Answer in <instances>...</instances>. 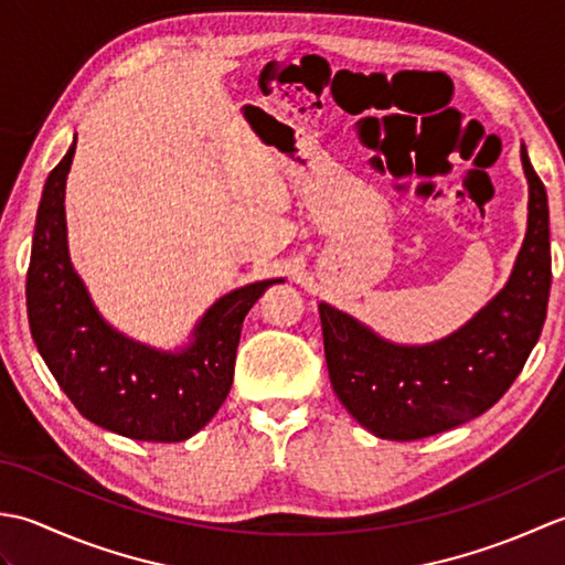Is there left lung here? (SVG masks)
<instances>
[{
    "label": "left lung",
    "mask_w": 565,
    "mask_h": 565,
    "mask_svg": "<svg viewBox=\"0 0 565 565\" xmlns=\"http://www.w3.org/2000/svg\"><path fill=\"white\" fill-rule=\"evenodd\" d=\"M530 225L505 289L466 328L427 347H395L342 310L320 303L330 383L359 425L411 441L493 407L542 334L551 291L548 199L522 146Z\"/></svg>",
    "instance_id": "8db88e82"
}]
</instances>
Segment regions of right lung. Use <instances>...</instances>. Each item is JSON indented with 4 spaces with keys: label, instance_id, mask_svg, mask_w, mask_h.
I'll use <instances>...</instances> for the list:
<instances>
[{
    "label": "right lung",
    "instance_id": "add662e5",
    "mask_svg": "<svg viewBox=\"0 0 565 565\" xmlns=\"http://www.w3.org/2000/svg\"><path fill=\"white\" fill-rule=\"evenodd\" d=\"M75 142L45 179L26 274L33 342L60 388L94 425L140 441H182L209 423L233 386L247 310L276 279L223 296L182 354L148 350L111 330L72 271L65 179Z\"/></svg>",
    "mask_w": 565,
    "mask_h": 565
}]
</instances>
